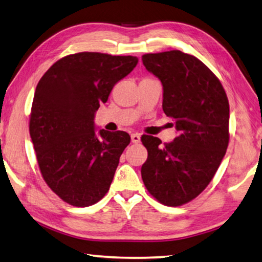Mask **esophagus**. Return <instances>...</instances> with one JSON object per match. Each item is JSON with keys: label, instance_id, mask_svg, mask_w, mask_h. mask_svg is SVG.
<instances>
[{"label": "esophagus", "instance_id": "esophagus-1", "mask_svg": "<svg viewBox=\"0 0 262 262\" xmlns=\"http://www.w3.org/2000/svg\"><path fill=\"white\" fill-rule=\"evenodd\" d=\"M131 141L134 144H139L140 143V135L138 134H132L131 135Z\"/></svg>", "mask_w": 262, "mask_h": 262}]
</instances>
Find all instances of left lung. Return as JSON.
Listing matches in <instances>:
<instances>
[{"label":"left lung","instance_id":"left-lung-1","mask_svg":"<svg viewBox=\"0 0 262 262\" xmlns=\"http://www.w3.org/2000/svg\"><path fill=\"white\" fill-rule=\"evenodd\" d=\"M145 68L163 86L162 108L178 136L161 145L144 135L148 157L141 167L146 189L166 206L193 200L213 180L229 144V101L205 64L181 50L145 54Z\"/></svg>","mask_w":262,"mask_h":262}]
</instances>
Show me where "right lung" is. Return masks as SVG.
Masks as SVG:
<instances>
[{"instance_id":"right-lung-1","label":"right lung","mask_w":262,"mask_h":262,"mask_svg":"<svg viewBox=\"0 0 262 262\" xmlns=\"http://www.w3.org/2000/svg\"><path fill=\"white\" fill-rule=\"evenodd\" d=\"M137 63L136 56L77 53L55 62L36 85L31 139L45 182L66 203L87 207L108 192L131 138L124 131L96 135L94 116Z\"/></svg>"}]
</instances>
